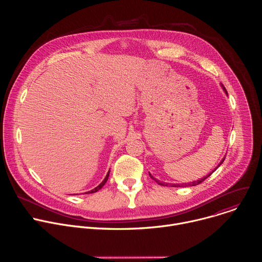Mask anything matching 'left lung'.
Wrapping results in <instances>:
<instances>
[{"label": "left lung", "mask_w": 262, "mask_h": 262, "mask_svg": "<svg viewBox=\"0 0 262 262\" xmlns=\"http://www.w3.org/2000/svg\"><path fill=\"white\" fill-rule=\"evenodd\" d=\"M221 87L223 88V90H224V92L226 93V95L228 96V93H227V91H226V89H225V87H224L223 85H221ZM224 160H225V157L223 158V160L220 162V164L212 170V172H210V173H208L206 176H204V177H202V178H200V179H197V180H194V181H192V182H189V183H166V182H163V181H160L159 179H157V178H155L150 173H149V175H150V177L157 182V183H159L160 185H166V186H168V185H171V186H173V188H183V186H194V185H197V184H199V183H201L203 180H205L207 177H209L222 164H223V162H224Z\"/></svg>", "instance_id": "1"}]
</instances>
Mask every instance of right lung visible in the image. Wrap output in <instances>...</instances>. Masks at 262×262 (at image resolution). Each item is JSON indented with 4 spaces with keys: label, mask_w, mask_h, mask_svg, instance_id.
<instances>
[{
    "label": "right lung",
    "mask_w": 262,
    "mask_h": 262,
    "mask_svg": "<svg viewBox=\"0 0 262 262\" xmlns=\"http://www.w3.org/2000/svg\"><path fill=\"white\" fill-rule=\"evenodd\" d=\"M108 175H110V170H108V172L106 173V175H105V177H104V179L96 186V188H94L93 190H91V191H89V192H86L85 194H92V193H95V192H97V191H99L102 186L104 185V183L106 182V180H107V178H108Z\"/></svg>",
    "instance_id": "right-lung-1"
}]
</instances>
